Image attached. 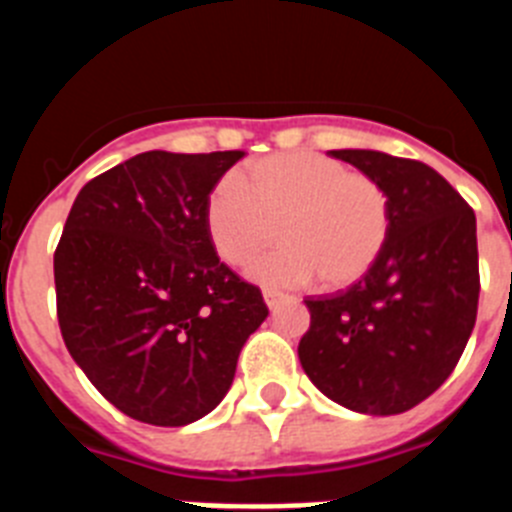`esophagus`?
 Here are the masks:
<instances>
[{
    "label": "esophagus",
    "mask_w": 512,
    "mask_h": 512,
    "mask_svg": "<svg viewBox=\"0 0 512 512\" xmlns=\"http://www.w3.org/2000/svg\"><path fill=\"white\" fill-rule=\"evenodd\" d=\"M264 300L266 305L274 310V307H279L284 300H287V295H284V292H277V289H264Z\"/></svg>",
    "instance_id": "esophagus-1"
}]
</instances>
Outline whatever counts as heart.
Listing matches in <instances>:
<instances>
[{
    "mask_svg": "<svg viewBox=\"0 0 512 512\" xmlns=\"http://www.w3.org/2000/svg\"><path fill=\"white\" fill-rule=\"evenodd\" d=\"M284 246L251 269L266 287H348L377 264L392 230V202L369 174L312 151L251 161L205 202V230L220 259L246 269L277 238Z\"/></svg>",
    "mask_w": 512,
    "mask_h": 512,
    "instance_id": "1",
    "label": "heart"
}]
</instances>
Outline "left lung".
<instances>
[{
	"instance_id": "1",
	"label": "left lung",
	"mask_w": 512,
	"mask_h": 512,
	"mask_svg": "<svg viewBox=\"0 0 512 512\" xmlns=\"http://www.w3.org/2000/svg\"><path fill=\"white\" fill-rule=\"evenodd\" d=\"M374 176L392 202L390 241L364 277L307 297L300 364L356 413L397 415L441 387L472 336L479 302L477 217L438 171L379 151H330Z\"/></svg>"
}]
</instances>
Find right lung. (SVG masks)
<instances>
[{"label": "right lung", "mask_w": 512, "mask_h": 512, "mask_svg": "<svg viewBox=\"0 0 512 512\" xmlns=\"http://www.w3.org/2000/svg\"><path fill=\"white\" fill-rule=\"evenodd\" d=\"M243 151H146L94 176L53 256L61 336L120 413L179 428L220 405L269 315L220 261L205 202Z\"/></svg>", "instance_id": "1"}]
</instances>
